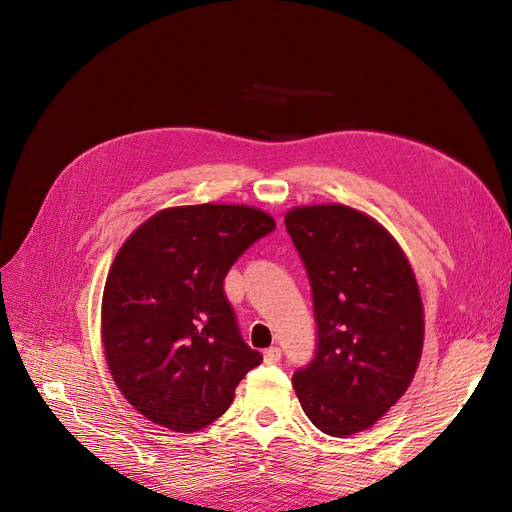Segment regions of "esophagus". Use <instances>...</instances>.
I'll list each match as a JSON object with an SVG mask.
<instances>
[{
	"mask_svg": "<svg viewBox=\"0 0 512 512\" xmlns=\"http://www.w3.org/2000/svg\"><path fill=\"white\" fill-rule=\"evenodd\" d=\"M263 359H265V363H267V365H276V363H280V359H282V351H280L278 346L267 348L265 355H263Z\"/></svg>",
	"mask_w": 512,
	"mask_h": 512,
	"instance_id": "obj_1",
	"label": "esophagus"
}]
</instances>
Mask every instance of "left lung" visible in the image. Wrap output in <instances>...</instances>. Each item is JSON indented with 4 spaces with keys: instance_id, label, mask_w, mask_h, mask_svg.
Returning <instances> with one entry per match:
<instances>
[{
    "instance_id": "obj_1",
    "label": "left lung",
    "mask_w": 512,
    "mask_h": 512,
    "mask_svg": "<svg viewBox=\"0 0 512 512\" xmlns=\"http://www.w3.org/2000/svg\"><path fill=\"white\" fill-rule=\"evenodd\" d=\"M307 270L315 355L292 386L311 423L344 438L371 427L407 392L423 348V305L396 240L346 205L286 213Z\"/></svg>"
}]
</instances>
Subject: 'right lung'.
<instances>
[{
	"label": "right lung",
	"mask_w": 512,
	"mask_h": 512,
	"mask_svg": "<svg viewBox=\"0 0 512 512\" xmlns=\"http://www.w3.org/2000/svg\"><path fill=\"white\" fill-rule=\"evenodd\" d=\"M276 228L247 205H186L155 213L118 251L101 303L114 382L149 421L197 432L228 411L263 357L242 340L224 278Z\"/></svg>",
	"instance_id": "obj_1"
}]
</instances>
